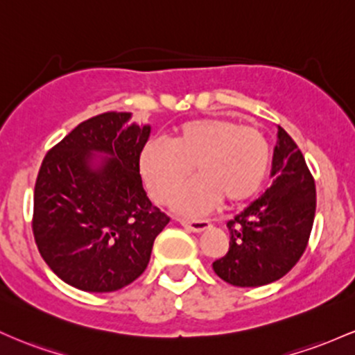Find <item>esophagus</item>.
I'll list each match as a JSON object with an SVG mask.
<instances>
[{"mask_svg": "<svg viewBox=\"0 0 355 355\" xmlns=\"http://www.w3.org/2000/svg\"><path fill=\"white\" fill-rule=\"evenodd\" d=\"M181 226H184L186 230L193 231V233H202V231L209 230V221H188V220H181Z\"/></svg>", "mask_w": 355, "mask_h": 355, "instance_id": "obj_1", "label": "esophagus"}]
</instances>
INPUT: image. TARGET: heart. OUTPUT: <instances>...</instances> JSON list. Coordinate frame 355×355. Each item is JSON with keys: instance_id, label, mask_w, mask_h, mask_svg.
Returning a JSON list of instances; mask_svg holds the SVG:
<instances>
[{"instance_id": "obj_1", "label": "heart", "mask_w": 355, "mask_h": 355, "mask_svg": "<svg viewBox=\"0 0 355 355\" xmlns=\"http://www.w3.org/2000/svg\"><path fill=\"white\" fill-rule=\"evenodd\" d=\"M193 165L198 178L176 193L173 209L201 216L223 198L240 205L260 189L270 166V144L254 127L228 117H205L179 125L171 146L153 141L139 156V174L159 205L169 202Z\"/></svg>"}]
</instances>
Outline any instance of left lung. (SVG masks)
Returning <instances> with one entry per match:
<instances>
[{
  "label": "left lung",
  "instance_id": "left-lung-1",
  "mask_svg": "<svg viewBox=\"0 0 355 355\" xmlns=\"http://www.w3.org/2000/svg\"><path fill=\"white\" fill-rule=\"evenodd\" d=\"M273 182L234 220L230 250L213 263L221 280L234 286H261L280 280L306 248L315 216V182L293 139L278 125Z\"/></svg>",
  "mask_w": 355,
  "mask_h": 355
}]
</instances>
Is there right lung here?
Instances as JSON below:
<instances>
[{
    "mask_svg": "<svg viewBox=\"0 0 355 355\" xmlns=\"http://www.w3.org/2000/svg\"><path fill=\"white\" fill-rule=\"evenodd\" d=\"M105 112L75 127L43 159L35 184L33 234L51 272L83 292L137 280L169 218L139 174L150 125Z\"/></svg>",
    "mask_w": 355,
    "mask_h": 355,
    "instance_id": "right-lung-1",
    "label": "right lung"
}]
</instances>
